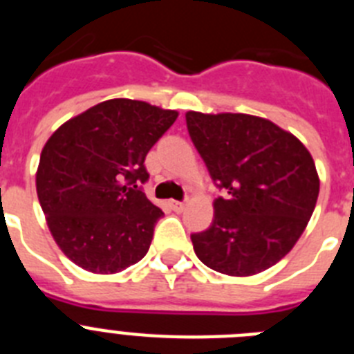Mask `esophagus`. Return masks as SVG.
I'll return each instance as SVG.
<instances>
[{
  "instance_id": "esophagus-1",
  "label": "esophagus",
  "mask_w": 354,
  "mask_h": 354,
  "mask_svg": "<svg viewBox=\"0 0 354 354\" xmlns=\"http://www.w3.org/2000/svg\"><path fill=\"white\" fill-rule=\"evenodd\" d=\"M170 205H171V209H174V211H177V212L184 211V207H186V204H184V202H179V200H171Z\"/></svg>"
}]
</instances>
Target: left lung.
Returning <instances> with one entry per match:
<instances>
[{
	"label": "left lung",
	"mask_w": 354,
	"mask_h": 354,
	"mask_svg": "<svg viewBox=\"0 0 354 354\" xmlns=\"http://www.w3.org/2000/svg\"><path fill=\"white\" fill-rule=\"evenodd\" d=\"M193 145L225 196L207 230L192 234L196 257L230 277L268 270L292 250L315 209L319 175L310 152L271 120L187 111Z\"/></svg>",
	"instance_id": "obj_1"
}]
</instances>
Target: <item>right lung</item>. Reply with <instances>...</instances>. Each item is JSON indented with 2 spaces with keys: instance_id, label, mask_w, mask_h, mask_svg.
<instances>
[{
  "instance_id": "1",
  "label": "right lung",
  "mask_w": 354,
  "mask_h": 354,
  "mask_svg": "<svg viewBox=\"0 0 354 354\" xmlns=\"http://www.w3.org/2000/svg\"><path fill=\"white\" fill-rule=\"evenodd\" d=\"M179 117L143 101L109 99L46 142L37 195L56 245L90 273L113 274L149 252L162 211L138 187L145 156Z\"/></svg>"
}]
</instances>
